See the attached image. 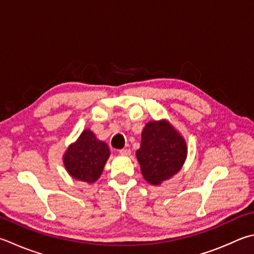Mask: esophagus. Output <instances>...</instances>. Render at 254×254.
<instances>
[{"label": "esophagus", "instance_id": "1", "mask_svg": "<svg viewBox=\"0 0 254 254\" xmlns=\"http://www.w3.org/2000/svg\"><path fill=\"white\" fill-rule=\"evenodd\" d=\"M130 149H127V148H126V149H121V150H119V154H121L122 156H129V155H130Z\"/></svg>", "mask_w": 254, "mask_h": 254}]
</instances>
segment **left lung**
Returning <instances> with one entry per match:
<instances>
[{
    "instance_id": "1",
    "label": "left lung",
    "mask_w": 254,
    "mask_h": 254,
    "mask_svg": "<svg viewBox=\"0 0 254 254\" xmlns=\"http://www.w3.org/2000/svg\"><path fill=\"white\" fill-rule=\"evenodd\" d=\"M136 156L143 178L157 186L181 169L187 157V143L170 123L149 122L141 132Z\"/></svg>"
}]
</instances>
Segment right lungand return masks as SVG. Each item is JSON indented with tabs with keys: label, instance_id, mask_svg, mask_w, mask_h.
I'll list each match as a JSON object with an SVG mask.
<instances>
[{
	"label": "right lung",
	"instance_id": "1",
	"mask_svg": "<svg viewBox=\"0 0 254 254\" xmlns=\"http://www.w3.org/2000/svg\"><path fill=\"white\" fill-rule=\"evenodd\" d=\"M109 155L107 143L98 140L89 129H85L78 139L69 145L63 161L73 178L93 184L102 175Z\"/></svg>",
	"mask_w": 254,
	"mask_h": 254
}]
</instances>
